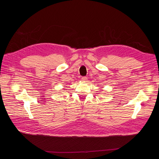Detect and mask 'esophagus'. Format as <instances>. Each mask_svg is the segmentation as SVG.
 I'll return each mask as SVG.
<instances>
[{"label":"esophagus","mask_w":159,"mask_h":159,"mask_svg":"<svg viewBox=\"0 0 159 159\" xmlns=\"http://www.w3.org/2000/svg\"><path fill=\"white\" fill-rule=\"evenodd\" d=\"M82 80L84 82H87V77H82Z\"/></svg>","instance_id":"34e87169"}]
</instances>
